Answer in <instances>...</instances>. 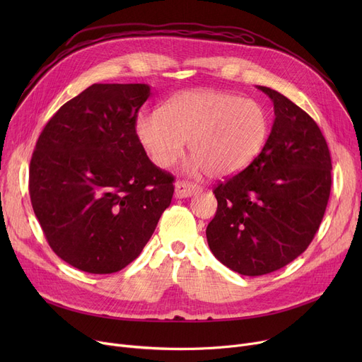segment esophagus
<instances>
[{"instance_id": "obj_1", "label": "esophagus", "mask_w": 362, "mask_h": 362, "mask_svg": "<svg viewBox=\"0 0 362 362\" xmlns=\"http://www.w3.org/2000/svg\"><path fill=\"white\" fill-rule=\"evenodd\" d=\"M201 191V186L191 182H177L175 185V197L176 198H189L194 197Z\"/></svg>"}]
</instances>
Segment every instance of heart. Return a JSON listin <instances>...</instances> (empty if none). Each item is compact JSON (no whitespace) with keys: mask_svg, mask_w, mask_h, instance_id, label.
I'll use <instances>...</instances> for the list:
<instances>
[{"mask_svg":"<svg viewBox=\"0 0 362 362\" xmlns=\"http://www.w3.org/2000/svg\"><path fill=\"white\" fill-rule=\"evenodd\" d=\"M135 132L157 167L173 165L187 141L192 157L186 168L224 177L245 170L261 154L269 139L270 119L254 100L214 89H194L170 98L161 112H139Z\"/></svg>","mask_w":362,"mask_h":362,"instance_id":"1","label":"heart"}]
</instances>
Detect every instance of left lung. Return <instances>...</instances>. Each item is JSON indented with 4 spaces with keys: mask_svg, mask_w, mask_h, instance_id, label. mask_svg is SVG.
Segmentation results:
<instances>
[{
    "mask_svg": "<svg viewBox=\"0 0 362 362\" xmlns=\"http://www.w3.org/2000/svg\"><path fill=\"white\" fill-rule=\"evenodd\" d=\"M274 105L261 154L214 187L217 213L206 227L214 257L242 276L273 273L314 239L332 187L327 142L308 114L280 92L258 86Z\"/></svg>",
    "mask_w": 362,
    "mask_h": 362,
    "instance_id": "obj_1",
    "label": "left lung"
}]
</instances>
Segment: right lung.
Segmentation results:
<instances>
[{
    "label": "right lung",
    "mask_w": 362,
    "mask_h": 362,
    "mask_svg": "<svg viewBox=\"0 0 362 362\" xmlns=\"http://www.w3.org/2000/svg\"><path fill=\"white\" fill-rule=\"evenodd\" d=\"M145 83H93L44 127L29 168L35 216L51 250L92 274L138 258L173 198L175 177L135 132Z\"/></svg>",
    "instance_id": "add662e5"
}]
</instances>
